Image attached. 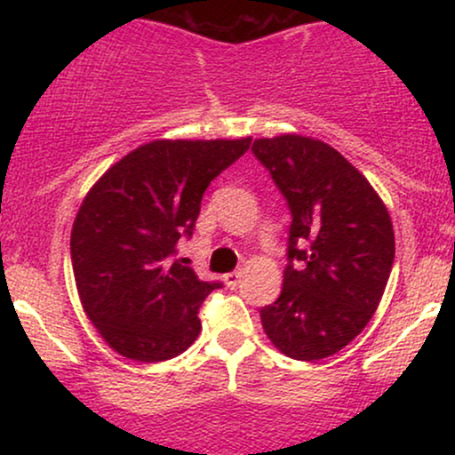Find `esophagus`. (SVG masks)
Listing matches in <instances>:
<instances>
[{
    "mask_svg": "<svg viewBox=\"0 0 455 455\" xmlns=\"http://www.w3.org/2000/svg\"><path fill=\"white\" fill-rule=\"evenodd\" d=\"M242 278H243V271H231V274L224 275V282H227L228 289H237Z\"/></svg>",
    "mask_w": 455,
    "mask_h": 455,
    "instance_id": "esophagus-1",
    "label": "esophagus"
}]
</instances>
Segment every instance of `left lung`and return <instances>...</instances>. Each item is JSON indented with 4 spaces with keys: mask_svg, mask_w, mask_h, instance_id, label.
Masks as SVG:
<instances>
[{
    "mask_svg": "<svg viewBox=\"0 0 455 455\" xmlns=\"http://www.w3.org/2000/svg\"><path fill=\"white\" fill-rule=\"evenodd\" d=\"M293 220L282 293L260 323L286 357L316 362L363 331L380 304L395 242L387 207L340 151L316 139H257Z\"/></svg>",
    "mask_w": 455,
    "mask_h": 455,
    "instance_id": "obj_1",
    "label": "left lung"
}]
</instances>
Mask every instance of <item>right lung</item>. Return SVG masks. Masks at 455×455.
<instances>
[{
  "mask_svg": "<svg viewBox=\"0 0 455 455\" xmlns=\"http://www.w3.org/2000/svg\"><path fill=\"white\" fill-rule=\"evenodd\" d=\"M235 140H151L93 184L76 213L70 257L78 297L113 351L164 362L201 331L198 307L220 282L175 259L207 186L250 149Z\"/></svg>",
  "mask_w": 455,
  "mask_h": 455,
  "instance_id": "obj_1",
  "label": "right lung"
}]
</instances>
